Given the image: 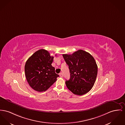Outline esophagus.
<instances>
[{
  "label": "esophagus",
  "instance_id": "34e87169",
  "mask_svg": "<svg viewBox=\"0 0 125 125\" xmlns=\"http://www.w3.org/2000/svg\"><path fill=\"white\" fill-rule=\"evenodd\" d=\"M59 75H60V76L61 77H63V73H60Z\"/></svg>",
  "mask_w": 125,
  "mask_h": 125
}]
</instances>
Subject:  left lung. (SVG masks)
I'll list each match as a JSON object with an SVG mask.
<instances>
[{
    "instance_id": "1",
    "label": "left lung",
    "mask_w": 125,
    "mask_h": 125,
    "mask_svg": "<svg viewBox=\"0 0 125 125\" xmlns=\"http://www.w3.org/2000/svg\"><path fill=\"white\" fill-rule=\"evenodd\" d=\"M70 73L69 80L66 81L67 88L73 94L83 95L89 92L95 82L98 66L92 55L83 50L72 54L62 55Z\"/></svg>"
}]
</instances>
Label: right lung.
Here are the masks:
<instances>
[{
  "instance_id": "add662e5",
  "label": "right lung",
  "mask_w": 125,
  "mask_h": 125,
  "mask_svg": "<svg viewBox=\"0 0 125 125\" xmlns=\"http://www.w3.org/2000/svg\"><path fill=\"white\" fill-rule=\"evenodd\" d=\"M53 57L46 50L35 52L26 62L25 72L30 87L38 92H44L54 83L59 75L52 66Z\"/></svg>"
}]
</instances>
